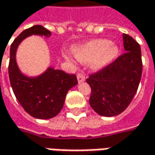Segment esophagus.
<instances>
[{
    "mask_svg": "<svg viewBox=\"0 0 155 155\" xmlns=\"http://www.w3.org/2000/svg\"><path fill=\"white\" fill-rule=\"evenodd\" d=\"M77 80L79 82H82L85 81V75L81 73H78L77 74Z\"/></svg>",
    "mask_w": 155,
    "mask_h": 155,
    "instance_id": "1",
    "label": "esophagus"
}]
</instances>
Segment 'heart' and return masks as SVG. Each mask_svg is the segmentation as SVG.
<instances>
[{"instance_id": "b5f03b06", "label": "heart", "mask_w": 155, "mask_h": 155, "mask_svg": "<svg viewBox=\"0 0 155 155\" xmlns=\"http://www.w3.org/2000/svg\"><path fill=\"white\" fill-rule=\"evenodd\" d=\"M74 55L81 63H88L96 58L93 66L95 69H99L117 58L119 49L116 45H111L108 40L98 39L75 48Z\"/></svg>"}]
</instances>
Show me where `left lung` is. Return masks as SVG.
I'll return each instance as SVG.
<instances>
[{
	"mask_svg": "<svg viewBox=\"0 0 155 155\" xmlns=\"http://www.w3.org/2000/svg\"><path fill=\"white\" fill-rule=\"evenodd\" d=\"M123 46L125 53L86 80L91 89L90 105L102 116L122 113L132 101L141 80L140 45L123 34Z\"/></svg>",
	"mask_w": 155,
	"mask_h": 155,
	"instance_id": "1",
	"label": "left lung"
}]
</instances>
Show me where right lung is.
Listing matches in <instances>:
<instances>
[{
	"label": "right lung",
	"instance_id": "add662e5",
	"mask_svg": "<svg viewBox=\"0 0 155 155\" xmlns=\"http://www.w3.org/2000/svg\"><path fill=\"white\" fill-rule=\"evenodd\" d=\"M44 35L51 33L42 25H34L23 31L10 46L8 77L13 92L25 111L37 119H50L63 108L67 91L78 83L75 74L49 67L37 77L24 75L16 62V51L22 41L28 36Z\"/></svg>",
	"mask_w": 155,
	"mask_h": 155
}]
</instances>
